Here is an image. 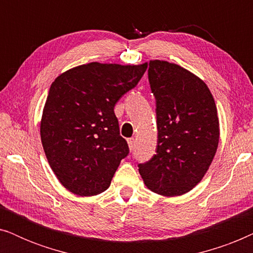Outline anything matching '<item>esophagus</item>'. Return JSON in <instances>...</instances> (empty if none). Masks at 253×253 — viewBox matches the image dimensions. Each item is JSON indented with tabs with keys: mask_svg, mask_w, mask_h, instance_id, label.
Here are the masks:
<instances>
[{
	"mask_svg": "<svg viewBox=\"0 0 253 253\" xmlns=\"http://www.w3.org/2000/svg\"><path fill=\"white\" fill-rule=\"evenodd\" d=\"M127 144H129L130 150L132 151L134 146H136V139H134V138H129V139H127Z\"/></svg>",
	"mask_w": 253,
	"mask_h": 253,
	"instance_id": "esophagus-1",
	"label": "esophagus"
}]
</instances>
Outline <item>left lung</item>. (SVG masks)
Masks as SVG:
<instances>
[{
    "instance_id": "8db88e82",
    "label": "left lung",
    "mask_w": 253,
    "mask_h": 253,
    "mask_svg": "<svg viewBox=\"0 0 253 253\" xmlns=\"http://www.w3.org/2000/svg\"><path fill=\"white\" fill-rule=\"evenodd\" d=\"M148 82L157 102V154L138 168L151 191L184 195L202 181L215 155V102L202 79L167 61H150Z\"/></svg>"
}]
</instances>
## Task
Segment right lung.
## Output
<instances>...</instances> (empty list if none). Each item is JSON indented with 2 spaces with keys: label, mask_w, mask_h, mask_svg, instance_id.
Segmentation results:
<instances>
[{
  "label": "right lung",
  "mask_w": 253,
  "mask_h": 253,
  "mask_svg": "<svg viewBox=\"0 0 253 253\" xmlns=\"http://www.w3.org/2000/svg\"><path fill=\"white\" fill-rule=\"evenodd\" d=\"M146 69L147 63L92 62L53 82L41 119V143L50 168L69 191L88 197L109 188L121 160L129 154L114 107Z\"/></svg>",
  "instance_id": "add662e5"
}]
</instances>
